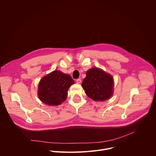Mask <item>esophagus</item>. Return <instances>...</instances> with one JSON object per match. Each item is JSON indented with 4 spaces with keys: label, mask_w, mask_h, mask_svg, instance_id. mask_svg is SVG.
I'll return each mask as SVG.
<instances>
[{
    "label": "esophagus",
    "mask_w": 156,
    "mask_h": 156,
    "mask_svg": "<svg viewBox=\"0 0 156 156\" xmlns=\"http://www.w3.org/2000/svg\"><path fill=\"white\" fill-rule=\"evenodd\" d=\"M76 82H77V83H80L82 82V80H81L80 79H77L76 80Z\"/></svg>",
    "instance_id": "34e87169"
}]
</instances>
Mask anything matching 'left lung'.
<instances>
[{"label": "left lung", "instance_id": "left-lung-1", "mask_svg": "<svg viewBox=\"0 0 156 156\" xmlns=\"http://www.w3.org/2000/svg\"><path fill=\"white\" fill-rule=\"evenodd\" d=\"M113 77L98 68H93L86 73L82 83L86 94L95 101H104L110 99L113 93Z\"/></svg>", "mask_w": 156, "mask_h": 156}]
</instances>
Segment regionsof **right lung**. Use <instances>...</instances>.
<instances>
[{
	"instance_id": "obj_1",
	"label": "right lung",
	"mask_w": 156,
	"mask_h": 156,
	"mask_svg": "<svg viewBox=\"0 0 156 156\" xmlns=\"http://www.w3.org/2000/svg\"><path fill=\"white\" fill-rule=\"evenodd\" d=\"M74 83L72 77L60 71H54L43 77L38 85L39 99L48 105H58L68 96V90Z\"/></svg>"
}]
</instances>
